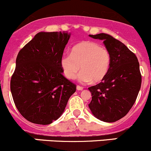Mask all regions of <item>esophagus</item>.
Returning a JSON list of instances; mask_svg holds the SVG:
<instances>
[{
  "instance_id": "obj_1",
  "label": "esophagus",
  "mask_w": 151,
  "mask_h": 151,
  "mask_svg": "<svg viewBox=\"0 0 151 151\" xmlns=\"http://www.w3.org/2000/svg\"><path fill=\"white\" fill-rule=\"evenodd\" d=\"M77 90H83V87H81V86H80V85H77Z\"/></svg>"
}]
</instances>
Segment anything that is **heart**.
I'll use <instances>...</instances> for the list:
<instances>
[{"label":"heart","instance_id":"b5f03b06","mask_svg":"<svg viewBox=\"0 0 151 151\" xmlns=\"http://www.w3.org/2000/svg\"><path fill=\"white\" fill-rule=\"evenodd\" d=\"M110 52L93 41H83L73 47L71 53H65L60 60L63 74L74 80L77 73L82 83L99 82L107 75L111 65Z\"/></svg>","mask_w":151,"mask_h":151}]
</instances>
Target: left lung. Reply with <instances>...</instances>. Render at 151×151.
Here are the masks:
<instances>
[{"label": "left lung", "instance_id": "1", "mask_svg": "<svg viewBox=\"0 0 151 151\" xmlns=\"http://www.w3.org/2000/svg\"><path fill=\"white\" fill-rule=\"evenodd\" d=\"M89 36L104 40L111 58L106 77L88 88L92 94L89 108L98 119L116 122L127 115L137 99L142 82L138 60L124 44L110 35Z\"/></svg>", "mask_w": 151, "mask_h": 151}]
</instances>
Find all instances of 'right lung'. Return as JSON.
<instances>
[{
	"instance_id": "right-lung-1",
	"label": "right lung",
	"mask_w": 151,
	"mask_h": 151,
	"mask_svg": "<svg viewBox=\"0 0 151 151\" xmlns=\"http://www.w3.org/2000/svg\"><path fill=\"white\" fill-rule=\"evenodd\" d=\"M70 34L37 33L19 52L11 79L16 107L24 118L46 125L58 119L77 86L63 75L60 60Z\"/></svg>"
}]
</instances>
